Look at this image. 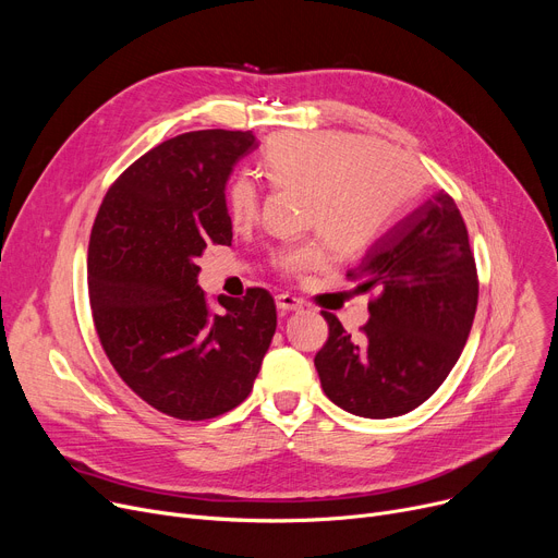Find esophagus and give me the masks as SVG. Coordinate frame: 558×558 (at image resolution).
I'll return each mask as SVG.
<instances>
[{"label":"esophagus","mask_w":558,"mask_h":558,"mask_svg":"<svg viewBox=\"0 0 558 558\" xmlns=\"http://www.w3.org/2000/svg\"><path fill=\"white\" fill-rule=\"evenodd\" d=\"M276 305H278V310H282V312H299V310L305 307V303H303L301 299L291 296V294H278V296H276Z\"/></svg>","instance_id":"esophagus-1"}]
</instances>
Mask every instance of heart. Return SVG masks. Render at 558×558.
<instances>
[{
    "mask_svg": "<svg viewBox=\"0 0 558 558\" xmlns=\"http://www.w3.org/2000/svg\"><path fill=\"white\" fill-rule=\"evenodd\" d=\"M262 171L276 187L303 190V223L326 234L343 253L368 246L391 215L416 190L409 160L385 144L341 131H307L276 137L262 156ZM228 217L246 226L257 217L259 190L240 175L226 194ZM326 262L320 240L276 251V264L291 276Z\"/></svg>",
    "mask_w": 558,
    "mask_h": 558,
    "instance_id": "heart-1",
    "label": "heart"
}]
</instances>
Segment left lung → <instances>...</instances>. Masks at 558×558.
<instances>
[{"mask_svg": "<svg viewBox=\"0 0 558 558\" xmlns=\"http://www.w3.org/2000/svg\"><path fill=\"white\" fill-rule=\"evenodd\" d=\"M348 278L377 296L357 337L320 312L330 328L314 357L320 387L355 416H402L444 385L477 310V267L452 196L436 192L398 221Z\"/></svg>", "mask_w": 558, "mask_h": 558, "instance_id": "1", "label": "left lung"}]
</instances>
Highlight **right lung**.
I'll use <instances>...</instances> for the list:
<instances>
[{
  "label": "right lung",
  "mask_w": 558,
  "mask_h": 558,
  "mask_svg": "<svg viewBox=\"0 0 558 558\" xmlns=\"http://www.w3.org/2000/svg\"><path fill=\"white\" fill-rule=\"evenodd\" d=\"M257 149L251 131H192L137 158L112 183L87 246L99 341L126 387L158 412L208 421L246 400L276 332L267 289L198 287L205 246L232 242L226 183Z\"/></svg>",
  "instance_id": "1"
}]
</instances>
